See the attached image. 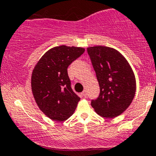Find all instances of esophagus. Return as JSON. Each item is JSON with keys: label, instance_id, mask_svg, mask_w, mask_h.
I'll return each instance as SVG.
<instances>
[{"label": "esophagus", "instance_id": "1", "mask_svg": "<svg viewBox=\"0 0 156 156\" xmlns=\"http://www.w3.org/2000/svg\"><path fill=\"white\" fill-rule=\"evenodd\" d=\"M82 95H83V96L84 97V98H86V97L87 96V93H86V90H84L83 92H82Z\"/></svg>", "mask_w": 156, "mask_h": 156}]
</instances>
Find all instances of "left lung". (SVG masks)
<instances>
[{
	"instance_id": "1",
	"label": "left lung",
	"mask_w": 156,
	"mask_h": 156,
	"mask_svg": "<svg viewBox=\"0 0 156 156\" xmlns=\"http://www.w3.org/2000/svg\"><path fill=\"white\" fill-rule=\"evenodd\" d=\"M100 87L91 105L100 116H119L130 106L136 92V79L126 58L115 49L105 46L87 48Z\"/></svg>"
}]
</instances>
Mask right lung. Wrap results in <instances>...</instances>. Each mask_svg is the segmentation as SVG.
<instances>
[{"label":"right lung","instance_id":"obj_1","mask_svg":"<svg viewBox=\"0 0 156 156\" xmlns=\"http://www.w3.org/2000/svg\"><path fill=\"white\" fill-rule=\"evenodd\" d=\"M83 48L61 45L48 51L33 69L31 86L40 110L53 121H64L74 113L80 98L72 90L69 65L81 56Z\"/></svg>","mask_w":156,"mask_h":156}]
</instances>
